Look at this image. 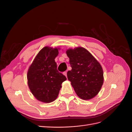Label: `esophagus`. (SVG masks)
Masks as SVG:
<instances>
[{
    "label": "esophagus",
    "mask_w": 132,
    "mask_h": 132,
    "mask_svg": "<svg viewBox=\"0 0 132 132\" xmlns=\"http://www.w3.org/2000/svg\"><path fill=\"white\" fill-rule=\"evenodd\" d=\"M63 74L66 77H67V71H64V72H63Z\"/></svg>",
    "instance_id": "obj_1"
}]
</instances>
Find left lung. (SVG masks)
Returning a JSON list of instances; mask_svg holds the SVG:
<instances>
[{
	"label": "left lung",
	"mask_w": 132,
	"mask_h": 132,
	"mask_svg": "<svg viewBox=\"0 0 132 132\" xmlns=\"http://www.w3.org/2000/svg\"><path fill=\"white\" fill-rule=\"evenodd\" d=\"M71 70L67 72L76 94L82 100L94 97L103 82V72L100 64L84 48L77 47L66 51Z\"/></svg>",
	"instance_id": "8db88e82"
}]
</instances>
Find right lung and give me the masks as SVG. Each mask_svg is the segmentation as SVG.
Listing matches in <instances>:
<instances>
[{
  "label": "right lung",
  "mask_w": 132,
  "mask_h": 132,
  "mask_svg": "<svg viewBox=\"0 0 132 132\" xmlns=\"http://www.w3.org/2000/svg\"><path fill=\"white\" fill-rule=\"evenodd\" d=\"M58 49L45 47L39 52L28 70L27 83L32 94L45 103L54 101L66 77L59 72L54 59Z\"/></svg>",
  "instance_id": "obj_1"
}]
</instances>
